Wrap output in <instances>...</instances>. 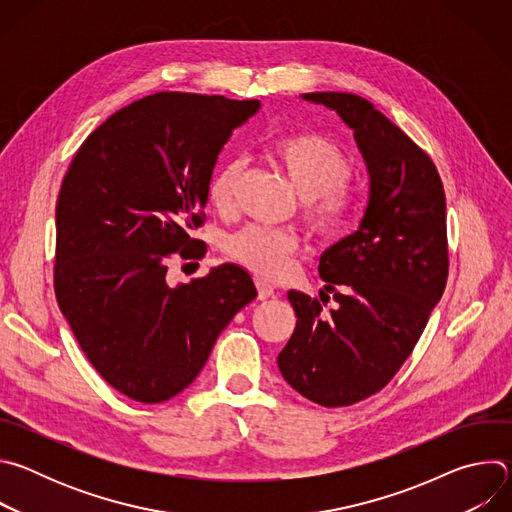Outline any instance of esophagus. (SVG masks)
I'll return each instance as SVG.
<instances>
[{
    "label": "esophagus",
    "mask_w": 512,
    "mask_h": 512,
    "mask_svg": "<svg viewBox=\"0 0 512 512\" xmlns=\"http://www.w3.org/2000/svg\"><path fill=\"white\" fill-rule=\"evenodd\" d=\"M273 291H275V289H273L271 283H267V281H263V279H257V298H259V300L271 298Z\"/></svg>",
    "instance_id": "34e87169"
}]
</instances>
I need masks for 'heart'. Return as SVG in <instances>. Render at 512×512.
<instances>
[{
	"label": "heart",
	"instance_id": "b5f03b06",
	"mask_svg": "<svg viewBox=\"0 0 512 512\" xmlns=\"http://www.w3.org/2000/svg\"><path fill=\"white\" fill-rule=\"evenodd\" d=\"M271 156L302 196L308 225L320 235L350 227L358 212L354 194L346 188L352 174L350 158L334 141L318 133H289L273 141ZM243 176V162L233 158L216 168L208 182V202L227 214ZM300 241L294 233L265 227H245L225 243L227 255L259 277L279 279L289 271Z\"/></svg>",
	"mask_w": 512,
	"mask_h": 512
}]
</instances>
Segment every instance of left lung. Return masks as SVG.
Listing matches in <instances>:
<instances>
[{
    "label": "left lung",
    "mask_w": 512,
    "mask_h": 512,
    "mask_svg": "<svg viewBox=\"0 0 512 512\" xmlns=\"http://www.w3.org/2000/svg\"><path fill=\"white\" fill-rule=\"evenodd\" d=\"M302 99L336 111L352 129L369 172V204L358 231L320 257L336 308L322 314L316 298L287 294L298 322L277 367L306 399L344 407L395 377L444 294L446 194L429 156L371 101L332 91Z\"/></svg>",
    "instance_id": "obj_1"
}]
</instances>
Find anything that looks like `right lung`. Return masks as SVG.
Here are the masks:
<instances>
[{"mask_svg": "<svg viewBox=\"0 0 512 512\" xmlns=\"http://www.w3.org/2000/svg\"><path fill=\"white\" fill-rule=\"evenodd\" d=\"M261 103L156 93L101 123L56 202L54 291L97 373L139 403L184 391L235 314L255 300L233 263L168 285L172 257L200 259L208 182L233 129Z\"/></svg>", "mask_w": 512, "mask_h": 512, "instance_id": "add662e5", "label": "right lung"}]
</instances>
